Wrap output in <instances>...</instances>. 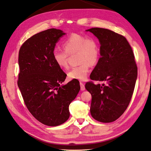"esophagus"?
Segmentation results:
<instances>
[{
    "mask_svg": "<svg viewBox=\"0 0 151 151\" xmlns=\"http://www.w3.org/2000/svg\"><path fill=\"white\" fill-rule=\"evenodd\" d=\"M80 89H81V91H84L86 89L85 88V85H84V83L83 82H80Z\"/></svg>",
    "mask_w": 151,
    "mask_h": 151,
    "instance_id": "esophagus-1",
    "label": "esophagus"
}]
</instances>
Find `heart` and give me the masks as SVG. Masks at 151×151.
I'll use <instances>...</instances> for the list:
<instances>
[{
    "mask_svg": "<svg viewBox=\"0 0 151 151\" xmlns=\"http://www.w3.org/2000/svg\"><path fill=\"white\" fill-rule=\"evenodd\" d=\"M64 50L55 49L52 51L53 60L59 68H68L69 55L78 53V60L80 64L73 68L68 73L70 80H85L90 69V64L95 65L99 62L100 49L95 38L83 35L73 33L63 42Z\"/></svg>",
    "mask_w": 151,
    "mask_h": 151,
    "instance_id": "obj_1",
    "label": "heart"
}]
</instances>
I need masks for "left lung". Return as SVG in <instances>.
<instances>
[{"label":"left lung","mask_w":151,"mask_h":151,"mask_svg":"<svg viewBox=\"0 0 151 151\" xmlns=\"http://www.w3.org/2000/svg\"><path fill=\"white\" fill-rule=\"evenodd\" d=\"M91 32L100 44V55L90 78L102 82L86 83L91 94L90 111L96 120L109 123L120 118L127 108L134 92L138 68L130 44L125 37L104 28L93 27Z\"/></svg>","instance_id":"obj_1"}]
</instances>
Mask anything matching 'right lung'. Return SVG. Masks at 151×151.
I'll return each instance as SVG.
<instances>
[{
  "mask_svg": "<svg viewBox=\"0 0 151 151\" xmlns=\"http://www.w3.org/2000/svg\"><path fill=\"white\" fill-rule=\"evenodd\" d=\"M65 33L51 28L25 41L19 53L17 83L27 109L40 123L58 126L69 117V106L80 89L78 80L61 86L67 75L55 64L52 51Z\"/></svg>",
  "mask_w": 151,
  "mask_h": 151,
  "instance_id": "1",
  "label": "right lung"
}]
</instances>
